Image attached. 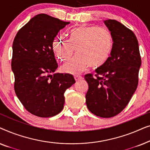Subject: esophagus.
<instances>
[{"label": "esophagus", "instance_id": "esophagus-1", "mask_svg": "<svg viewBox=\"0 0 150 150\" xmlns=\"http://www.w3.org/2000/svg\"><path fill=\"white\" fill-rule=\"evenodd\" d=\"M74 79L76 80V81H80V80L83 79V77H82L81 76H79V75H75Z\"/></svg>", "mask_w": 150, "mask_h": 150}]
</instances>
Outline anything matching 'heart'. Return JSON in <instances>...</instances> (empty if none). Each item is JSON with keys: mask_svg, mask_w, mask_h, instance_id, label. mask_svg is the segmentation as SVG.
Listing matches in <instances>:
<instances>
[{"mask_svg": "<svg viewBox=\"0 0 150 150\" xmlns=\"http://www.w3.org/2000/svg\"><path fill=\"white\" fill-rule=\"evenodd\" d=\"M114 41L110 33L104 28L81 26L71 30L69 40L57 38L52 48L57 58L68 61L75 50L77 55L61 67L65 73L78 74L89 66L98 67L104 65L111 54Z\"/></svg>", "mask_w": 150, "mask_h": 150, "instance_id": "heart-1", "label": "heart"}]
</instances>
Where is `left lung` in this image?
<instances>
[{
	"label": "left lung",
	"instance_id": "1",
	"mask_svg": "<svg viewBox=\"0 0 150 150\" xmlns=\"http://www.w3.org/2000/svg\"><path fill=\"white\" fill-rule=\"evenodd\" d=\"M104 22L113 38V48L108 61L96 69L95 78L91 74L85 76L89 85L85 98L92 113L108 118L122 112L136 91L141 59L132 30L117 20Z\"/></svg>",
	"mask_w": 150,
	"mask_h": 150
}]
</instances>
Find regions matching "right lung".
<instances>
[{"mask_svg": "<svg viewBox=\"0 0 150 150\" xmlns=\"http://www.w3.org/2000/svg\"><path fill=\"white\" fill-rule=\"evenodd\" d=\"M69 24L47 14H38L14 38L11 60L14 89L22 105L34 115L50 117L59 114L65 103V91L76 82L72 75L54 73L58 64L53 42Z\"/></svg>", "mask_w": 150, "mask_h": 150, "instance_id": "right-lung-1", "label": "right lung"}]
</instances>
